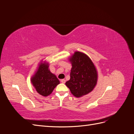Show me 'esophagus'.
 Returning <instances> with one entry per match:
<instances>
[{
    "instance_id": "obj_1",
    "label": "esophagus",
    "mask_w": 134,
    "mask_h": 134,
    "mask_svg": "<svg viewBox=\"0 0 134 134\" xmlns=\"http://www.w3.org/2000/svg\"><path fill=\"white\" fill-rule=\"evenodd\" d=\"M61 82H62V83H65V80L62 79V80H61Z\"/></svg>"
}]
</instances>
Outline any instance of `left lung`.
I'll use <instances>...</instances> for the list:
<instances>
[{"label": "left lung", "instance_id": "obj_1", "mask_svg": "<svg viewBox=\"0 0 134 134\" xmlns=\"http://www.w3.org/2000/svg\"><path fill=\"white\" fill-rule=\"evenodd\" d=\"M72 64L70 79L65 84L76 97L91 92L97 84V72L90 58L82 52L76 51L70 59Z\"/></svg>", "mask_w": 134, "mask_h": 134}]
</instances>
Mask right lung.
<instances>
[{
  "instance_id": "obj_1",
  "label": "right lung",
  "mask_w": 134,
  "mask_h": 134,
  "mask_svg": "<svg viewBox=\"0 0 134 134\" xmlns=\"http://www.w3.org/2000/svg\"><path fill=\"white\" fill-rule=\"evenodd\" d=\"M31 82L36 91L43 96L50 95L54 88L60 83L59 80L48 69L47 63H41Z\"/></svg>"
}]
</instances>
